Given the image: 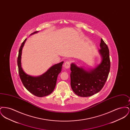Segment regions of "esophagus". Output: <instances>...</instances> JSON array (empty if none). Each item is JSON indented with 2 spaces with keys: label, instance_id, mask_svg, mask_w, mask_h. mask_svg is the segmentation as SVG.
I'll return each instance as SVG.
<instances>
[{
  "label": "esophagus",
  "instance_id": "1",
  "mask_svg": "<svg viewBox=\"0 0 130 130\" xmlns=\"http://www.w3.org/2000/svg\"><path fill=\"white\" fill-rule=\"evenodd\" d=\"M64 67L66 69H69L70 67V62L69 61H67V62H65L64 64Z\"/></svg>",
  "mask_w": 130,
  "mask_h": 130
}]
</instances>
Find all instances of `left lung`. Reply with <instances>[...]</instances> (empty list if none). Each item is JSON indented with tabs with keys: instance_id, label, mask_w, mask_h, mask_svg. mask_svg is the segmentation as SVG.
Wrapping results in <instances>:
<instances>
[{
	"instance_id": "1",
	"label": "left lung",
	"mask_w": 130,
	"mask_h": 130,
	"mask_svg": "<svg viewBox=\"0 0 130 130\" xmlns=\"http://www.w3.org/2000/svg\"><path fill=\"white\" fill-rule=\"evenodd\" d=\"M99 52L101 61L96 67L86 69L71 64V86L76 95L88 97L99 93L105 85L110 70L109 50L106 44L101 39Z\"/></svg>"
}]
</instances>
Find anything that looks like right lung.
I'll use <instances>...</instances> for the list:
<instances>
[{"label": "right lung", "mask_w": 130, "mask_h": 130, "mask_svg": "<svg viewBox=\"0 0 130 130\" xmlns=\"http://www.w3.org/2000/svg\"><path fill=\"white\" fill-rule=\"evenodd\" d=\"M38 32V31H35L31 35ZM26 40L27 38L21 44L18 57L20 78L25 88L31 93L38 97L47 96L54 90L58 75L61 71L62 64L64 62L62 61L52 66L45 73L39 76H33L27 74L22 68L21 62L22 50Z\"/></svg>", "instance_id": "right-lung-1"}]
</instances>
